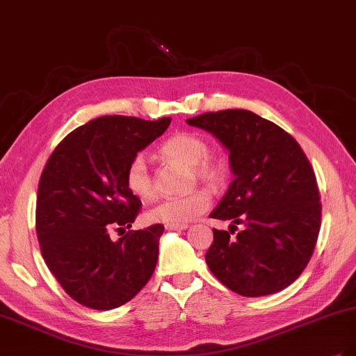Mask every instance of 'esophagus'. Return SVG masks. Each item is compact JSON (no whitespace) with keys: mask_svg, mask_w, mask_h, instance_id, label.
Masks as SVG:
<instances>
[{"mask_svg":"<svg viewBox=\"0 0 356 356\" xmlns=\"http://www.w3.org/2000/svg\"><path fill=\"white\" fill-rule=\"evenodd\" d=\"M166 229L168 230H186L187 229V224H166Z\"/></svg>","mask_w":356,"mask_h":356,"instance_id":"esophagus-1","label":"esophagus"}]
</instances>
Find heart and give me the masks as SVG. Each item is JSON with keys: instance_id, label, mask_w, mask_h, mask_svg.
Instances as JSON below:
<instances>
[{"instance_id": "b5f03b06", "label": "heart", "mask_w": 356, "mask_h": 356, "mask_svg": "<svg viewBox=\"0 0 356 356\" xmlns=\"http://www.w3.org/2000/svg\"><path fill=\"white\" fill-rule=\"evenodd\" d=\"M160 153L177 163L190 166L193 175L203 184L217 187L225 177V163L218 156L211 154L207 139L197 134L179 132L169 136L160 145ZM124 182L127 190L143 202L153 200L156 186L144 154H135L126 166ZM211 197L204 190H195L186 196L170 197L160 202L145 215L149 222L187 224L199 218L209 208Z\"/></svg>"}]
</instances>
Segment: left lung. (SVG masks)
<instances>
[{
	"label": "left lung",
	"mask_w": 356,
	"mask_h": 356,
	"mask_svg": "<svg viewBox=\"0 0 356 356\" xmlns=\"http://www.w3.org/2000/svg\"><path fill=\"white\" fill-rule=\"evenodd\" d=\"M187 123L229 149L234 174L211 213L233 224L230 232L213 229L204 255L209 270L245 297L286 288L305 270L321 229L319 188L305 152L282 127L248 110L204 113ZM238 223L245 229L238 232Z\"/></svg>",
	"instance_id": "left-lung-1"
}]
</instances>
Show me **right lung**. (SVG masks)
Masks as SVG:
<instances>
[{"mask_svg":"<svg viewBox=\"0 0 356 356\" xmlns=\"http://www.w3.org/2000/svg\"><path fill=\"white\" fill-rule=\"evenodd\" d=\"M169 124V117H98L63 138L42 169L35 209L41 255L86 307L122 306L153 276L163 225L129 230L117 242L110 230L132 227L141 200L126 187V166Z\"/></svg>","mask_w":356,"mask_h":356,"instance_id":"add662e5","label":"right lung"}]
</instances>
